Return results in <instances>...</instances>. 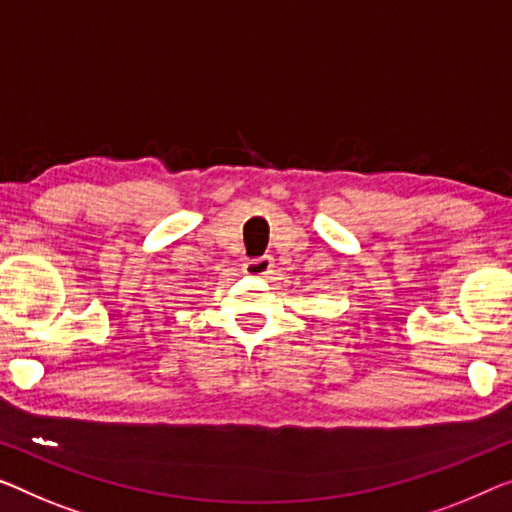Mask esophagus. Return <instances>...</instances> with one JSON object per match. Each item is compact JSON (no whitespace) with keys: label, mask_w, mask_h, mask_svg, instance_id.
Masks as SVG:
<instances>
[{"label":"esophagus","mask_w":512,"mask_h":512,"mask_svg":"<svg viewBox=\"0 0 512 512\" xmlns=\"http://www.w3.org/2000/svg\"><path fill=\"white\" fill-rule=\"evenodd\" d=\"M243 269L250 276H257V278H264L269 276L271 269H273V259L271 257H255V259H248L246 264H243Z\"/></svg>","instance_id":"34e87169"}]
</instances>
